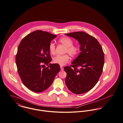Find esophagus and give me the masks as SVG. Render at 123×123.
<instances>
[{
  "label": "esophagus",
  "instance_id": "1",
  "mask_svg": "<svg viewBox=\"0 0 123 123\" xmlns=\"http://www.w3.org/2000/svg\"><path fill=\"white\" fill-rule=\"evenodd\" d=\"M60 68H61V71H63L64 70V68L62 67V66H60Z\"/></svg>",
  "mask_w": 123,
  "mask_h": 123
}]
</instances>
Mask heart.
<instances>
[{
	"mask_svg": "<svg viewBox=\"0 0 123 123\" xmlns=\"http://www.w3.org/2000/svg\"><path fill=\"white\" fill-rule=\"evenodd\" d=\"M58 41L59 43L66 47L65 52L68 53L71 57H75L78 54L80 51V48L77 45H74V41L69 37H63L60 38ZM55 44L51 42L49 44V49L50 53L51 55H55ZM70 60V57L68 54L62 55H56L53 58V62L55 64H58L60 66H64L68 64Z\"/></svg>",
	"mask_w": 123,
	"mask_h": 123,
	"instance_id": "obj_1",
	"label": "heart"
}]
</instances>
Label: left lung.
<instances>
[{
    "instance_id": "left-lung-1",
    "label": "left lung",
    "mask_w": 123,
    "mask_h": 123,
    "mask_svg": "<svg viewBox=\"0 0 123 123\" xmlns=\"http://www.w3.org/2000/svg\"><path fill=\"white\" fill-rule=\"evenodd\" d=\"M65 34L78 41L81 51L70 67L64 68L67 73L66 84L73 93H84L93 88L98 82L103 71L104 54L98 41L85 32Z\"/></svg>"
}]
</instances>
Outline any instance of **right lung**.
I'll return each instance as SVG.
<instances>
[{
  "mask_svg": "<svg viewBox=\"0 0 123 123\" xmlns=\"http://www.w3.org/2000/svg\"><path fill=\"white\" fill-rule=\"evenodd\" d=\"M56 35L37 30L27 35L20 43L15 56L18 73L30 90L41 92L52 83L60 66L50 64L49 45ZM45 64L49 65L45 67Z\"/></svg>",
  "mask_w": 123,
  "mask_h": 123,
  "instance_id": "add662e5",
  "label": "right lung"
}]
</instances>
